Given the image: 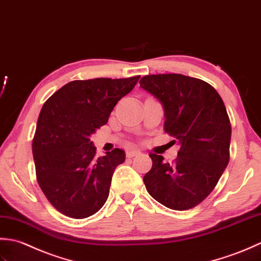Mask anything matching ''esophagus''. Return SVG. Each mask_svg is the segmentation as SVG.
I'll list each match as a JSON object with an SVG mask.
<instances>
[{
    "label": "esophagus",
    "instance_id": "obj_1",
    "mask_svg": "<svg viewBox=\"0 0 261 261\" xmlns=\"http://www.w3.org/2000/svg\"><path fill=\"white\" fill-rule=\"evenodd\" d=\"M141 154V151L138 150H130V151H127L126 152V156L127 158H134L136 155H140Z\"/></svg>",
    "mask_w": 261,
    "mask_h": 261
}]
</instances>
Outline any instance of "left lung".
<instances>
[{"label":"left lung","instance_id":"left-lung-1","mask_svg":"<svg viewBox=\"0 0 261 261\" xmlns=\"http://www.w3.org/2000/svg\"><path fill=\"white\" fill-rule=\"evenodd\" d=\"M140 86L162 103L164 130L181 145L171 164L150 153L152 169L143 178L146 190L168 208H194L215 188L230 160L224 102L211 84L182 74L145 75Z\"/></svg>","mask_w":261,"mask_h":261}]
</instances>
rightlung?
<instances>
[{
    "label": "right lung",
    "instance_id": "right-lung-1",
    "mask_svg": "<svg viewBox=\"0 0 261 261\" xmlns=\"http://www.w3.org/2000/svg\"><path fill=\"white\" fill-rule=\"evenodd\" d=\"M140 77L75 80L42 106L33 140L36 178L46 198L62 214L86 219L105 205L125 152L114 148L95 158L90 135L107 124L117 102Z\"/></svg>",
    "mask_w": 261,
    "mask_h": 261
}]
</instances>
